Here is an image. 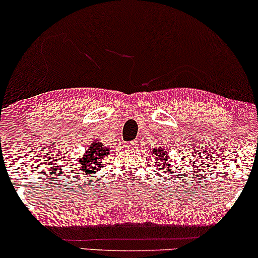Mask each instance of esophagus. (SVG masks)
Segmentation results:
<instances>
[{
  "label": "esophagus",
  "mask_w": 258,
  "mask_h": 258,
  "mask_svg": "<svg viewBox=\"0 0 258 258\" xmlns=\"http://www.w3.org/2000/svg\"><path fill=\"white\" fill-rule=\"evenodd\" d=\"M137 146H136V142H134V141H132V142H128L126 143V148L128 149H135Z\"/></svg>",
  "instance_id": "34e87169"
}]
</instances>
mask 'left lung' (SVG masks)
Listing matches in <instances>:
<instances>
[{"label":"left lung","instance_id":"8db88e82","mask_svg":"<svg viewBox=\"0 0 258 258\" xmlns=\"http://www.w3.org/2000/svg\"><path fill=\"white\" fill-rule=\"evenodd\" d=\"M153 154L157 158L156 163L160 164V167H158V169H160V170H164V168H165V170H167V172L170 171V168L171 167L168 163L171 160H170V157L168 156V153H167V151H165V149H163V148H161V147L160 148H156V149H154Z\"/></svg>","mask_w":258,"mask_h":258}]
</instances>
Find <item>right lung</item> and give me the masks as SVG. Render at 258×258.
Segmentation results:
<instances>
[{"label": "right lung", "mask_w": 258, "mask_h": 258, "mask_svg": "<svg viewBox=\"0 0 258 258\" xmlns=\"http://www.w3.org/2000/svg\"><path fill=\"white\" fill-rule=\"evenodd\" d=\"M111 149L103 146L101 142H94L83 154L82 160L74 165L79 172L87 174L94 177V172H98L102 167H104V161L108 158V155Z\"/></svg>", "instance_id": "1"}]
</instances>
